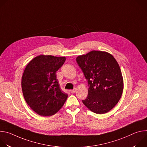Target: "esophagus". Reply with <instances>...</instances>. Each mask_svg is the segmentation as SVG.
<instances>
[{
    "mask_svg": "<svg viewBox=\"0 0 147 147\" xmlns=\"http://www.w3.org/2000/svg\"><path fill=\"white\" fill-rule=\"evenodd\" d=\"M70 91L71 92V93L74 94V93H75V92H76V88H74L73 90H71Z\"/></svg>",
    "mask_w": 147,
    "mask_h": 147,
    "instance_id": "obj_1",
    "label": "esophagus"
}]
</instances>
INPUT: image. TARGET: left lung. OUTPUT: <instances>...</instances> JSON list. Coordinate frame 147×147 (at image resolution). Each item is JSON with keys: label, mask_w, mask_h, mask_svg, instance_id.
<instances>
[{"label": "left lung", "mask_w": 147, "mask_h": 147, "mask_svg": "<svg viewBox=\"0 0 147 147\" xmlns=\"http://www.w3.org/2000/svg\"><path fill=\"white\" fill-rule=\"evenodd\" d=\"M76 61L88 85V94L82 103L92 112L106 113L115 107L123 90L119 65L114 57L105 52L92 51L79 56Z\"/></svg>", "instance_id": "8db88e82"}]
</instances>
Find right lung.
<instances>
[{"mask_svg": "<svg viewBox=\"0 0 147 147\" xmlns=\"http://www.w3.org/2000/svg\"><path fill=\"white\" fill-rule=\"evenodd\" d=\"M65 57L40 55L27 65L22 80L24 99L37 114L49 116L63 106L68 95L59 87L56 72L63 66Z\"/></svg>", "mask_w": 147, "mask_h": 147, "instance_id": "right-lung-1", "label": "right lung"}]
</instances>
